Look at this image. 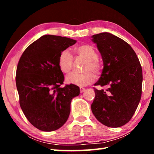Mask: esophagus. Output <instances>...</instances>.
Here are the masks:
<instances>
[{"instance_id": "obj_1", "label": "esophagus", "mask_w": 154, "mask_h": 154, "mask_svg": "<svg viewBox=\"0 0 154 154\" xmlns=\"http://www.w3.org/2000/svg\"><path fill=\"white\" fill-rule=\"evenodd\" d=\"M79 90H80V92L81 93H83L85 91V88H82V87H81L80 88H79Z\"/></svg>"}]
</instances>
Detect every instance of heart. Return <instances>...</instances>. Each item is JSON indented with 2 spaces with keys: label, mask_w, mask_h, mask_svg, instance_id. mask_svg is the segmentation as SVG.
Here are the masks:
<instances>
[{
  "label": "heart",
  "mask_w": 154,
  "mask_h": 154,
  "mask_svg": "<svg viewBox=\"0 0 154 154\" xmlns=\"http://www.w3.org/2000/svg\"><path fill=\"white\" fill-rule=\"evenodd\" d=\"M75 53L77 56L85 60L83 70L85 72L83 73L71 72L66 77V82L69 84L77 86L84 87L91 84L96 79L95 75L92 71L99 73L101 70V65L99 62L98 54L93 46L84 44L76 47L74 49ZM73 63V58L68 50L60 52L58 57V66L62 72L68 73L71 71Z\"/></svg>",
  "instance_id": "obj_1"
}]
</instances>
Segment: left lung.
I'll return each mask as SVG.
<instances>
[{"mask_svg": "<svg viewBox=\"0 0 154 154\" xmlns=\"http://www.w3.org/2000/svg\"><path fill=\"white\" fill-rule=\"evenodd\" d=\"M92 37L104 66L94 85H108V88H94L95 98L91 109L105 126L120 127L130 120L139 105L142 93V68L133 49L123 39L109 32Z\"/></svg>", "mask_w": 154, "mask_h": 154, "instance_id": "1", "label": "left lung"}]
</instances>
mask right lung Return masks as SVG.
<instances>
[{"label": "right lung", "instance_id": "add662e5", "mask_svg": "<svg viewBox=\"0 0 154 154\" xmlns=\"http://www.w3.org/2000/svg\"><path fill=\"white\" fill-rule=\"evenodd\" d=\"M76 42L43 35L25 49L18 62L15 82L21 109L30 123L42 131H54L63 126L72 99L80 93L77 85L60 87L64 75L58 66L60 52Z\"/></svg>", "mask_w": 154, "mask_h": 154}]
</instances>
